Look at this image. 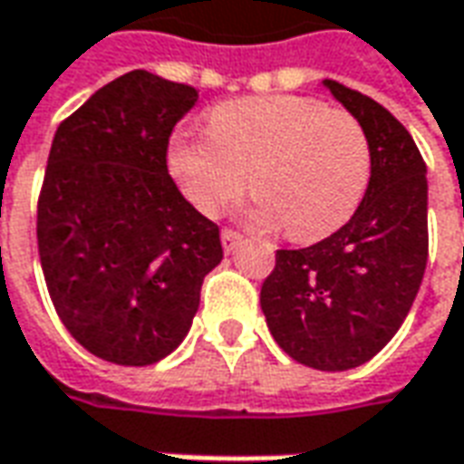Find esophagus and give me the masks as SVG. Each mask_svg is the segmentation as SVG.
I'll list each match as a JSON object with an SVG mask.
<instances>
[{
  "mask_svg": "<svg viewBox=\"0 0 464 464\" xmlns=\"http://www.w3.org/2000/svg\"><path fill=\"white\" fill-rule=\"evenodd\" d=\"M241 236L236 231H231V228H223L221 231V243H223V251L226 253H233L238 246H241Z\"/></svg>",
  "mask_w": 464,
  "mask_h": 464,
  "instance_id": "obj_1",
  "label": "esophagus"
}]
</instances>
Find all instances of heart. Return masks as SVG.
I'll return each mask as SVG.
<instances>
[{"label": "heart", "instance_id": "b5f03b06", "mask_svg": "<svg viewBox=\"0 0 464 464\" xmlns=\"http://www.w3.org/2000/svg\"><path fill=\"white\" fill-rule=\"evenodd\" d=\"M169 169L188 201L221 216L248 188L258 226H283L298 243L328 238L365 198L372 149L348 111L308 96H253L213 109L208 136L179 133Z\"/></svg>", "mask_w": 464, "mask_h": 464}]
</instances>
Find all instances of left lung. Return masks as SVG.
<instances>
[{
	"instance_id": "8db88e82",
	"label": "left lung",
	"mask_w": 464,
	"mask_h": 464,
	"mask_svg": "<svg viewBox=\"0 0 464 464\" xmlns=\"http://www.w3.org/2000/svg\"><path fill=\"white\" fill-rule=\"evenodd\" d=\"M323 86L368 131V193L333 236L276 253L261 308L293 360L338 372L378 355L412 308L428 263V166L385 106L333 79Z\"/></svg>"
}]
</instances>
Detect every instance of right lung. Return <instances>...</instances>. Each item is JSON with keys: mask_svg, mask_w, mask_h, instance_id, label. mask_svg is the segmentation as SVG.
I'll return each mask as SVG.
<instances>
[{"mask_svg": "<svg viewBox=\"0 0 464 464\" xmlns=\"http://www.w3.org/2000/svg\"><path fill=\"white\" fill-rule=\"evenodd\" d=\"M193 86L129 72L59 123L36 211L46 288L66 331L116 365H151L181 345L203 278L221 263L218 226L169 176Z\"/></svg>", "mask_w": 464, "mask_h": 464, "instance_id": "1", "label": "right lung"}]
</instances>
